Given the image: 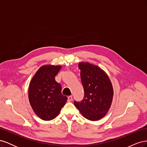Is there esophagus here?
<instances>
[{
  "mask_svg": "<svg viewBox=\"0 0 147 147\" xmlns=\"http://www.w3.org/2000/svg\"><path fill=\"white\" fill-rule=\"evenodd\" d=\"M72 100H73V99H72V96H70L68 97V102H71Z\"/></svg>",
  "mask_w": 147,
  "mask_h": 147,
  "instance_id": "esophagus-1",
  "label": "esophagus"
}]
</instances>
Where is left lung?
Returning <instances> with one entry per match:
<instances>
[{"label":"left lung","instance_id":"left-lung-1","mask_svg":"<svg viewBox=\"0 0 147 147\" xmlns=\"http://www.w3.org/2000/svg\"><path fill=\"white\" fill-rule=\"evenodd\" d=\"M78 67L84 94L83 99L74 101V105L83 117L97 121L103 118L110 108L113 97L112 83L98 66L81 62Z\"/></svg>","mask_w":147,"mask_h":147}]
</instances>
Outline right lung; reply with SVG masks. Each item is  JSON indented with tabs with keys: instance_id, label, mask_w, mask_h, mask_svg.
<instances>
[{
	"instance_id": "add662e5",
	"label": "right lung",
	"mask_w": 147,
	"mask_h": 147,
	"mask_svg": "<svg viewBox=\"0 0 147 147\" xmlns=\"http://www.w3.org/2000/svg\"><path fill=\"white\" fill-rule=\"evenodd\" d=\"M61 65H43L31 80L28 91L30 104L34 113L45 121L55 118L67 100L61 94V85L55 76Z\"/></svg>"
}]
</instances>
